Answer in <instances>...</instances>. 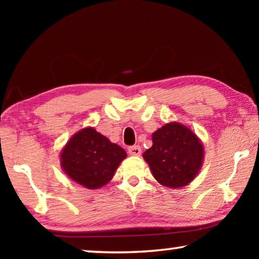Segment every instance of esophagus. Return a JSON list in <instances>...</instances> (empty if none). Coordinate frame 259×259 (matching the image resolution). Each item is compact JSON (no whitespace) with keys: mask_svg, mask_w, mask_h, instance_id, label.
I'll list each match as a JSON object with an SVG mask.
<instances>
[{"mask_svg":"<svg viewBox=\"0 0 259 259\" xmlns=\"http://www.w3.org/2000/svg\"><path fill=\"white\" fill-rule=\"evenodd\" d=\"M128 152H129L130 155H140V154H142V148H140L138 145L130 146L128 148Z\"/></svg>","mask_w":259,"mask_h":259,"instance_id":"esophagus-1","label":"esophagus"}]
</instances>
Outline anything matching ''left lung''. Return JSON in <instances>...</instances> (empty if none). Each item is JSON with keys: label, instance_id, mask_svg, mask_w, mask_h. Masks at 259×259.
<instances>
[{"label": "left lung", "instance_id": "left-lung-1", "mask_svg": "<svg viewBox=\"0 0 259 259\" xmlns=\"http://www.w3.org/2000/svg\"><path fill=\"white\" fill-rule=\"evenodd\" d=\"M153 145L143 157L161 185L186 186L199 174L204 148L200 138L179 122H169L152 135Z\"/></svg>", "mask_w": 259, "mask_h": 259}]
</instances>
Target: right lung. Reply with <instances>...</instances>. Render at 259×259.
I'll use <instances>...</instances> for the list:
<instances>
[{"label":"right lung","mask_w":259,"mask_h":259,"mask_svg":"<svg viewBox=\"0 0 259 259\" xmlns=\"http://www.w3.org/2000/svg\"><path fill=\"white\" fill-rule=\"evenodd\" d=\"M125 157L123 148L93 126H87L74 134L61 150L60 165L72 181L97 190L111 182Z\"/></svg>","instance_id":"obj_1"}]
</instances>
